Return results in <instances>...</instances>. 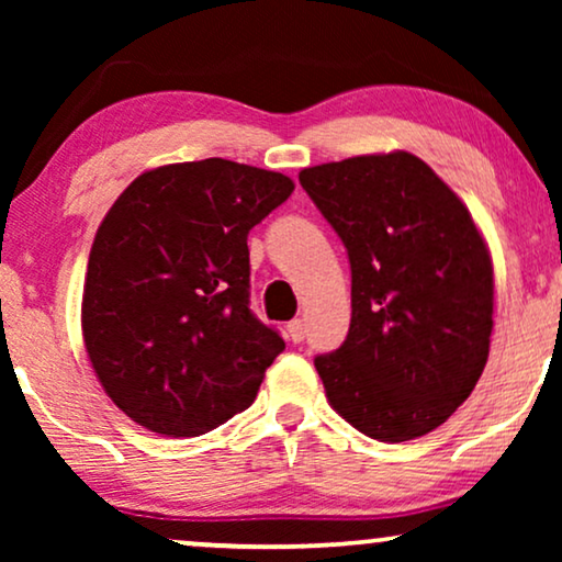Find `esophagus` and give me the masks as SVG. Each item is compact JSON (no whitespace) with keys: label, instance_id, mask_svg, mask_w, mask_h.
Here are the masks:
<instances>
[{"label":"esophagus","instance_id":"34e87169","mask_svg":"<svg viewBox=\"0 0 562 562\" xmlns=\"http://www.w3.org/2000/svg\"><path fill=\"white\" fill-rule=\"evenodd\" d=\"M286 333H289L291 342H302L304 340V322L302 319H291L286 325Z\"/></svg>","mask_w":562,"mask_h":562}]
</instances>
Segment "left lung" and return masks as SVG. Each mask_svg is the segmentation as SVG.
Returning a JSON list of instances; mask_svg holds the SVG:
<instances>
[{"instance_id":"obj_1","label":"left lung","mask_w":562,"mask_h":562,"mask_svg":"<svg viewBox=\"0 0 562 562\" xmlns=\"http://www.w3.org/2000/svg\"><path fill=\"white\" fill-rule=\"evenodd\" d=\"M350 260L345 342L314 358L333 409L381 442L432 432L488 360L494 268L465 204L412 153L304 168Z\"/></svg>"}]
</instances>
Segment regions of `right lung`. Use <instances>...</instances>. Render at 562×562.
I'll return each mask as SVG.
<instances>
[{"instance_id":"obj_1","label":"right lung","mask_w":562,"mask_h":562,"mask_svg":"<svg viewBox=\"0 0 562 562\" xmlns=\"http://www.w3.org/2000/svg\"><path fill=\"white\" fill-rule=\"evenodd\" d=\"M294 191L225 158L153 168L97 229L83 345L106 396L145 429L196 437L256 402L286 348L250 312L248 233Z\"/></svg>"}]
</instances>
